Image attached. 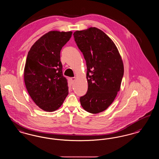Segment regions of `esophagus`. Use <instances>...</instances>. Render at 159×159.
<instances>
[{
    "label": "esophagus",
    "mask_w": 159,
    "mask_h": 159,
    "mask_svg": "<svg viewBox=\"0 0 159 159\" xmlns=\"http://www.w3.org/2000/svg\"><path fill=\"white\" fill-rule=\"evenodd\" d=\"M76 78L75 77H71V82H75V81H76Z\"/></svg>",
    "instance_id": "1"
}]
</instances>
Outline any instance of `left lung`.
<instances>
[{"label":"left lung","instance_id":"obj_1","mask_svg":"<svg viewBox=\"0 0 159 159\" xmlns=\"http://www.w3.org/2000/svg\"><path fill=\"white\" fill-rule=\"evenodd\" d=\"M73 35L87 66L88 89L80 102L86 111L98 114L112 104L120 90L123 61L113 41L102 30L90 27Z\"/></svg>","mask_w":159,"mask_h":159}]
</instances>
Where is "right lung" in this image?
<instances>
[{
  "label": "right lung",
  "mask_w": 159,
  "mask_h": 159,
  "mask_svg": "<svg viewBox=\"0 0 159 159\" xmlns=\"http://www.w3.org/2000/svg\"><path fill=\"white\" fill-rule=\"evenodd\" d=\"M72 33L51 31L45 34L32 45L27 56L24 73L26 88L33 101L46 112L57 110L69 94L60 51Z\"/></svg>",
  "instance_id": "obj_1"
}]
</instances>
